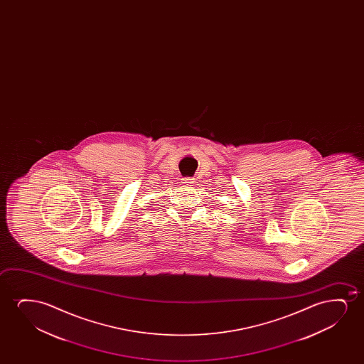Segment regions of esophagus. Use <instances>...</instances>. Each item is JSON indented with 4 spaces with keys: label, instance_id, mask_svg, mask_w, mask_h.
Returning <instances> with one entry per match:
<instances>
[{
    "label": "esophagus",
    "instance_id": "1",
    "mask_svg": "<svg viewBox=\"0 0 364 364\" xmlns=\"http://www.w3.org/2000/svg\"><path fill=\"white\" fill-rule=\"evenodd\" d=\"M183 183L186 185H191L194 183V179H193V178H184V179H183Z\"/></svg>",
    "mask_w": 364,
    "mask_h": 364
}]
</instances>
